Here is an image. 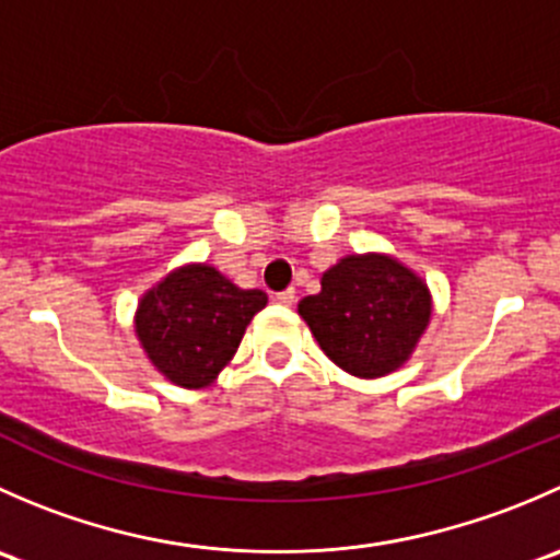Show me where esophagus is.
<instances>
[{"label": "esophagus", "instance_id": "esophagus-1", "mask_svg": "<svg viewBox=\"0 0 560 560\" xmlns=\"http://www.w3.org/2000/svg\"><path fill=\"white\" fill-rule=\"evenodd\" d=\"M273 301L279 303V306H292L295 303V290H284V292H276Z\"/></svg>", "mask_w": 560, "mask_h": 560}]
</instances>
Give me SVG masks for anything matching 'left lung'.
<instances>
[{"instance_id":"8db88e82","label":"left lung","mask_w":560,"mask_h":560,"mask_svg":"<svg viewBox=\"0 0 560 560\" xmlns=\"http://www.w3.org/2000/svg\"><path fill=\"white\" fill-rule=\"evenodd\" d=\"M425 281L387 254H347L322 273V290L298 303L322 352L360 380L398 371L431 322Z\"/></svg>"}]
</instances>
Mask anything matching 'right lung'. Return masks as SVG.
<instances>
[{"instance_id": "obj_1", "label": "right lung", "mask_w": 560, "mask_h": 560, "mask_svg": "<svg viewBox=\"0 0 560 560\" xmlns=\"http://www.w3.org/2000/svg\"><path fill=\"white\" fill-rule=\"evenodd\" d=\"M265 303L262 290H241L211 265H184L140 298L135 332L165 380L200 389L233 360L246 325Z\"/></svg>"}]
</instances>
